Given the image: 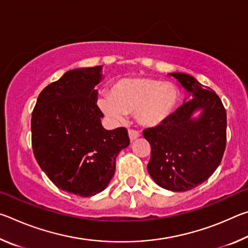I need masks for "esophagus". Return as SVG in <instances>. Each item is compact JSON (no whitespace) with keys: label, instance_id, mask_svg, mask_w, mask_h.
I'll return each instance as SVG.
<instances>
[{"label":"esophagus","instance_id":"obj_1","mask_svg":"<svg viewBox=\"0 0 248 248\" xmlns=\"http://www.w3.org/2000/svg\"><path fill=\"white\" fill-rule=\"evenodd\" d=\"M128 134H129V138H130V140H131V141L138 139V138L141 136L139 131H137V130H133V129H129Z\"/></svg>","mask_w":248,"mask_h":248}]
</instances>
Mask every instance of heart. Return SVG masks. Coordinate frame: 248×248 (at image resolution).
Returning <instances> with one entry per match:
<instances>
[{
  "mask_svg": "<svg viewBox=\"0 0 248 248\" xmlns=\"http://www.w3.org/2000/svg\"><path fill=\"white\" fill-rule=\"evenodd\" d=\"M178 104V91L170 83L150 78H123L114 84L110 95H104L98 105L107 116L123 120L134 111L138 124L155 128L174 114Z\"/></svg>",
  "mask_w": 248,
  "mask_h": 248,
  "instance_id": "obj_1",
  "label": "heart"
}]
</instances>
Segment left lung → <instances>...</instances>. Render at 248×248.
Here are the masks:
<instances>
[{
    "label": "left lung",
    "instance_id": "obj_1",
    "mask_svg": "<svg viewBox=\"0 0 248 248\" xmlns=\"http://www.w3.org/2000/svg\"><path fill=\"white\" fill-rule=\"evenodd\" d=\"M189 98L169 120L148 128L151 145L148 171L158 186L187 191L202 184L220 165L226 145V111L219 96L191 75L170 73ZM200 108L199 119L191 116Z\"/></svg>",
    "mask_w": 248,
    "mask_h": 248
}]
</instances>
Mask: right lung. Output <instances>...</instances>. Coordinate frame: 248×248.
Masks as SVG:
<instances>
[{"label": "right lung", "instance_id": "1", "mask_svg": "<svg viewBox=\"0 0 248 248\" xmlns=\"http://www.w3.org/2000/svg\"><path fill=\"white\" fill-rule=\"evenodd\" d=\"M102 65L68 71L41 91L31 115L33 155L60 189L81 197L103 191L116 157L130 143L124 127L103 128L95 85Z\"/></svg>", "mask_w": 248, "mask_h": 248}]
</instances>
